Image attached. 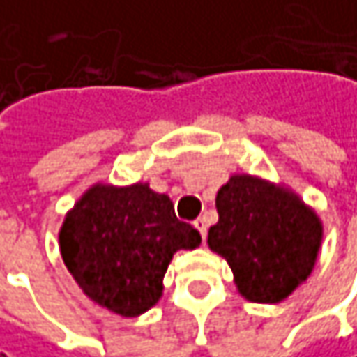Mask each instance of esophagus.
I'll return each mask as SVG.
<instances>
[{"label":"esophagus","instance_id":"obj_1","mask_svg":"<svg viewBox=\"0 0 357 357\" xmlns=\"http://www.w3.org/2000/svg\"><path fill=\"white\" fill-rule=\"evenodd\" d=\"M194 227L198 229V233L202 235V239H206V229H208V222H206V218H204V216L196 218V220H194Z\"/></svg>","mask_w":357,"mask_h":357}]
</instances>
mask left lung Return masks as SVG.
<instances>
[{
	"label": "left lung",
	"instance_id": "8db88e82",
	"mask_svg": "<svg viewBox=\"0 0 357 357\" xmlns=\"http://www.w3.org/2000/svg\"><path fill=\"white\" fill-rule=\"evenodd\" d=\"M216 211L208 247L227 259L247 301L280 303L310 275L323 225L294 192L237 174L218 190Z\"/></svg>",
	"mask_w": 357,
	"mask_h": 357
}]
</instances>
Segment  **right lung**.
Instances as JSON below:
<instances>
[{"instance_id":"right-lung-1","label":"right lung","mask_w":357,"mask_h":357,"mask_svg":"<svg viewBox=\"0 0 357 357\" xmlns=\"http://www.w3.org/2000/svg\"><path fill=\"white\" fill-rule=\"evenodd\" d=\"M200 241V233L176 216L169 196L141 181L91 185L59 233L63 261L79 288L122 317H139L157 305L174 253Z\"/></svg>"}]
</instances>
